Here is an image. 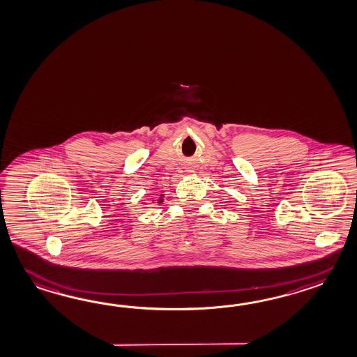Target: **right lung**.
<instances>
[{"label": "right lung", "instance_id": "right-lung-1", "mask_svg": "<svg viewBox=\"0 0 357 357\" xmlns=\"http://www.w3.org/2000/svg\"><path fill=\"white\" fill-rule=\"evenodd\" d=\"M160 197H164V195H160ZM158 202H162V198H160L159 201Z\"/></svg>", "mask_w": 357, "mask_h": 357}]
</instances>
